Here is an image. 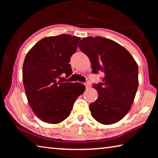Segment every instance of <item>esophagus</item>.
<instances>
[{"label":"esophagus","instance_id":"obj_1","mask_svg":"<svg viewBox=\"0 0 158 158\" xmlns=\"http://www.w3.org/2000/svg\"><path fill=\"white\" fill-rule=\"evenodd\" d=\"M84 85H85V86L86 87V89H89V88L90 87V84L89 82H85Z\"/></svg>","mask_w":158,"mask_h":158}]
</instances>
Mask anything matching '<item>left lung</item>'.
Returning <instances> with one entry per match:
<instances>
[{"label":"left lung","mask_w":158,"mask_h":158,"mask_svg":"<svg viewBox=\"0 0 158 158\" xmlns=\"http://www.w3.org/2000/svg\"><path fill=\"white\" fill-rule=\"evenodd\" d=\"M79 47L89 57L93 73L105 74L93 85L98 98L90 104L93 118L104 125L118 122L130 110L138 89V65L128 51L101 37H84Z\"/></svg>","instance_id":"1"}]
</instances>
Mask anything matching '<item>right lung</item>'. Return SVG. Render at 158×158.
I'll list each match as a JSON object with an SVG mask.
<instances>
[{
    "mask_svg": "<svg viewBox=\"0 0 158 158\" xmlns=\"http://www.w3.org/2000/svg\"><path fill=\"white\" fill-rule=\"evenodd\" d=\"M80 37L63 34L42 39L26 54L23 82L29 105L41 121L57 124L71 113L74 102L85 90L82 83H60L63 73L72 74L70 58Z\"/></svg>",
    "mask_w": 158,
    "mask_h": 158,
    "instance_id": "right-lung-1",
    "label": "right lung"
}]
</instances>
